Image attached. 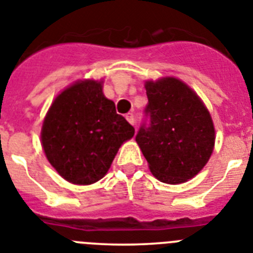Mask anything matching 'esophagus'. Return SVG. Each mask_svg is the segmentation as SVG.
Wrapping results in <instances>:
<instances>
[{
    "label": "esophagus",
    "instance_id": "esophagus-1",
    "mask_svg": "<svg viewBox=\"0 0 253 253\" xmlns=\"http://www.w3.org/2000/svg\"><path fill=\"white\" fill-rule=\"evenodd\" d=\"M125 118H126V120H128V122L130 123L131 125L135 124V119H134V114L133 113H128L126 115H125Z\"/></svg>",
    "mask_w": 253,
    "mask_h": 253
}]
</instances>
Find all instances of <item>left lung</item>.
<instances>
[{
  "mask_svg": "<svg viewBox=\"0 0 253 253\" xmlns=\"http://www.w3.org/2000/svg\"><path fill=\"white\" fill-rule=\"evenodd\" d=\"M146 90V118L135 140L158 180L185 182L207 165L213 152L215 131L209 111L177 78L148 81Z\"/></svg>",
  "mask_w": 253,
  "mask_h": 253,
  "instance_id": "obj_1",
  "label": "left lung"
}]
</instances>
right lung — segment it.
<instances>
[{
    "label": "right lung",
    "instance_id": "right-lung-1",
    "mask_svg": "<svg viewBox=\"0 0 253 253\" xmlns=\"http://www.w3.org/2000/svg\"><path fill=\"white\" fill-rule=\"evenodd\" d=\"M134 128L116 114L101 82L86 80L66 88L51 104L42 128L50 165L67 181L90 185L105 176Z\"/></svg>",
    "mask_w": 253,
    "mask_h": 253
}]
</instances>
